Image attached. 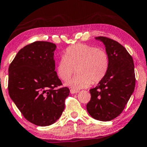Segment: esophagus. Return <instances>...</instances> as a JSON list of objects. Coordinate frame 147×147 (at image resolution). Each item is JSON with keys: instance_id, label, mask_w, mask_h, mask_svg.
<instances>
[{"instance_id": "esophagus-1", "label": "esophagus", "mask_w": 147, "mask_h": 147, "mask_svg": "<svg viewBox=\"0 0 147 147\" xmlns=\"http://www.w3.org/2000/svg\"><path fill=\"white\" fill-rule=\"evenodd\" d=\"M78 91H76V90H74L73 89L70 90V93L71 94H76V93H78Z\"/></svg>"}]
</instances>
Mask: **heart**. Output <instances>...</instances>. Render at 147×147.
<instances>
[{
  "label": "heart",
  "mask_w": 147,
  "mask_h": 147,
  "mask_svg": "<svg viewBox=\"0 0 147 147\" xmlns=\"http://www.w3.org/2000/svg\"><path fill=\"white\" fill-rule=\"evenodd\" d=\"M109 56L105 50L78 43L69 46L57 64V73L64 82L76 71L77 74L66 85L74 89L87 88L98 84L105 78L109 68Z\"/></svg>",
  "instance_id": "heart-1"
}]
</instances>
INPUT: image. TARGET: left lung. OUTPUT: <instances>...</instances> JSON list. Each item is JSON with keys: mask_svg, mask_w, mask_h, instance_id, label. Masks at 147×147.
Masks as SVG:
<instances>
[{"mask_svg": "<svg viewBox=\"0 0 147 147\" xmlns=\"http://www.w3.org/2000/svg\"><path fill=\"white\" fill-rule=\"evenodd\" d=\"M110 60L108 73L96 88L90 90L86 105L90 115L100 121H110L122 113L135 88L134 61L124 46L115 40L100 36Z\"/></svg>", "mask_w": 147, "mask_h": 147, "instance_id": "left-lung-1", "label": "left lung"}]
</instances>
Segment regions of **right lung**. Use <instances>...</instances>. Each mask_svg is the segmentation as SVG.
<instances>
[{"mask_svg":"<svg viewBox=\"0 0 147 147\" xmlns=\"http://www.w3.org/2000/svg\"><path fill=\"white\" fill-rule=\"evenodd\" d=\"M56 45L35 41L18 52L9 67L8 90L12 100L28 121L37 126L55 123L69 96L55 71Z\"/></svg>","mask_w":147,"mask_h":147,"instance_id":"add662e5","label":"right lung"}]
</instances>
